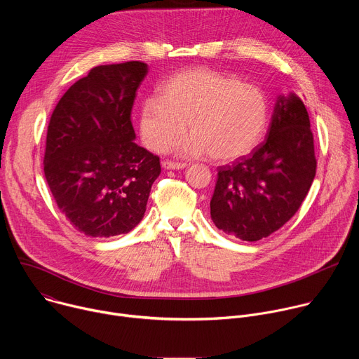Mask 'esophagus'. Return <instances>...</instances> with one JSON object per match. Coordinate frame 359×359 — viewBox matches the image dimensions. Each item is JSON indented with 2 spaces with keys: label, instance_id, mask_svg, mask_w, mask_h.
Masks as SVG:
<instances>
[{
  "label": "esophagus",
  "instance_id": "obj_1",
  "mask_svg": "<svg viewBox=\"0 0 359 359\" xmlns=\"http://www.w3.org/2000/svg\"><path fill=\"white\" fill-rule=\"evenodd\" d=\"M187 165L186 163H179V162H172V161H165L163 168L168 170H175V169H184Z\"/></svg>",
  "mask_w": 359,
  "mask_h": 359
}]
</instances>
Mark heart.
Wrapping results in <instances>:
<instances>
[{
	"label": "heart",
	"mask_w": 359,
	"mask_h": 359,
	"mask_svg": "<svg viewBox=\"0 0 359 359\" xmlns=\"http://www.w3.org/2000/svg\"><path fill=\"white\" fill-rule=\"evenodd\" d=\"M269 121L264 93L240 79L206 68L176 74L143 102L139 128L144 143L166 151L186 133L183 156L217 162L240 159L259 144Z\"/></svg>",
	"instance_id": "b5f03b06"
}]
</instances>
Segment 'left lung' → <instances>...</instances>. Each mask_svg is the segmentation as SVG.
<instances>
[{
  "label": "left lung",
  "instance_id": "1",
  "mask_svg": "<svg viewBox=\"0 0 359 359\" xmlns=\"http://www.w3.org/2000/svg\"><path fill=\"white\" fill-rule=\"evenodd\" d=\"M310 118L295 95H280L267 139L248 158L220 166L210 201L217 229L257 241L283 227L299 209L316 177Z\"/></svg>",
  "mask_w": 359,
  "mask_h": 359
}]
</instances>
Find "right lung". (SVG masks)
Segmentation results:
<instances>
[{
    "label": "right lung",
    "instance_id": "right-lung-1",
    "mask_svg": "<svg viewBox=\"0 0 359 359\" xmlns=\"http://www.w3.org/2000/svg\"><path fill=\"white\" fill-rule=\"evenodd\" d=\"M147 74L140 61L99 65L76 81L50 115L43 173L58 209L89 237L139 224L159 156L137 146L130 114Z\"/></svg>",
    "mask_w": 359,
    "mask_h": 359
}]
</instances>
